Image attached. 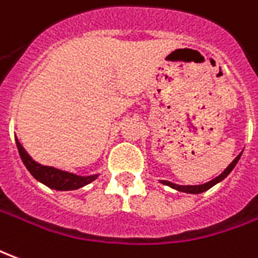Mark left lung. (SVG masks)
Instances as JSON below:
<instances>
[{"mask_svg": "<svg viewBox=\"0 0 258 258\" xmlns=\"http://www.w3.org/2000/svg\"><path fill=\"white\" fill-rule=\"evenodd\" d=\"M243 153V151H242ZM242 153L237 155L236 158L233 160V161L228 165V167L222 171V173H220L218 176H215L214 179H211V180H208V182H206V183L203 184H176V183H172V182H169V180H160L162 184H167V186H169V187H172V189H175V190L178 191H182V193H189V195H200V193H204V191H207L208 189H211L213 186H215L217 183H220V182H222L224 179L229 175V173L233 171V168L236 167L237 161L240 160V155H242Z\"/></svg>", "mask_w": 258, "mask_h": 258, "instance_id": "obj_1", "label": "left lung"}]
</instances>
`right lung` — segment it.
<instances>
[{
  "label": "right lung",
  "mask_w": 258,
  "mask_h": 258,
  "mask_svg": "<svg viewBox=\"0 0 258 258\" xmlns=\"http://www.w3.org/2000/svg\"><path fill=\"white\" fill-rule=\"evenodd\" d=\"M16 147L19 151L22 161L27 168V171L32 173V176L40 183L48 186L50 189L54 190H76L80 189L86 184L91 183L93 180H96L100 173H93V175H76V173L68 172V171H62L58 168L48 167V165H41L37 161H34L32 157L29 155L25 147L19 143L18 138H15Z\"/></svg>",
  "instance_id": "add662e5"
}]
</instances>
